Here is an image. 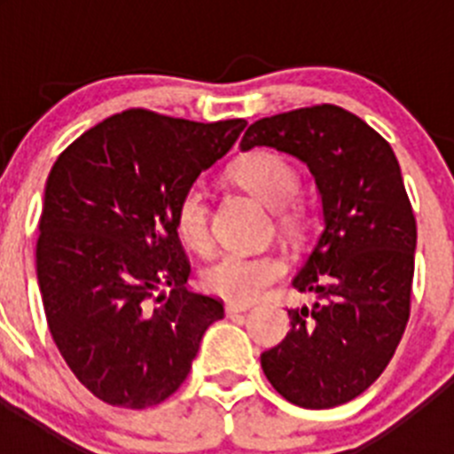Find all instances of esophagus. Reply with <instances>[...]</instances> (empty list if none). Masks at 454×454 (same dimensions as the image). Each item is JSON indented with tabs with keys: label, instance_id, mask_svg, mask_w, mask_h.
Returning <instances> with one entry per match:
<instances>
[{
	"label": "esophagus",
	"instance_id": "obj_1",
	"mask_svg": "<svg viewBox=\"0 0 454 454\" xmlns=\"http://www.w3.org/2000/svg\"><path fill=\"white\" fill-rule=\"evenodd\" d=\"M224 309H227V314H239V311H247V309H252L250 302H236V300H230V302L224 304Z\"/></svg>",
	"mask_w": 454,
	"mask_h": 454
}]
</instances>
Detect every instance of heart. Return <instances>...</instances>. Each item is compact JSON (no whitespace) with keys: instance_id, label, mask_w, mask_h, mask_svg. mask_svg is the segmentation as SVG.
<instances>
[{"instance_id":"1","label":"heart","mask_w":454,"mask_h":454,"mask_svg":"<svg viewBox=\"0 0 454 454\" xmlns=\"http://www.w3.org/2000/svg\"><path fill=\"white\" fill-rule=\"evenodd\" d=\"M243 188L277 208V215L286 227H300L304 220L302 204L295 200L300 192V172L286 156L275 152H256L246 156L231 170ZM175 231L186 247L207 252L211 247L208 223V192L202 182H192L179 192L172 211ZM286 262L277 252H224L211 266L204 268L202 284L207 291L236 302H252L282 279Z\"/></svg>"}]
</instances>
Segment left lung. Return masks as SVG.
Segmentation results:
<instances>
[{"label": "left lung", "mask_w": 454, "mask_h": 454, "mask_svg": "<svg viewBox=\"0 0 454 454\" xmlns=\"http://www.w3.org/2000/svg\"><path fill=\"white\" fill-rule=\"evenodd\" d=\"M256 145L307 163L325 220L293 279L316 302L288 309L291 332L263 352L262 368L298 407L350 403L388 366L411 309L416 218L398 159L372 127L334 104L256 120L240 150Z\"/></svg>", "instance_id": "1"}]
</instances>
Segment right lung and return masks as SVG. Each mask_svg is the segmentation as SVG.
I'll return each instance as SVG.
<instances>
[{
  "mask_svg": "<svg viewBox=\"0 0 454 454\" xmlns=\"http://www.w3.org/2000/svg\"><path fill=\"white\" fill-rule=\"evenodd\" d=\"M246 124L129 108L83 131L51 166L35 272L51 339L95 398L127 409L170 398L224 316L218 298L188 291L172 211ZM161 286L168 296L155 295Z\"/></svg>",
  "mask_w": 454,
  "mask_h": 454,
  "instance_id": "right-lung-1",
  "label": "right lung"
}]
</instances>
